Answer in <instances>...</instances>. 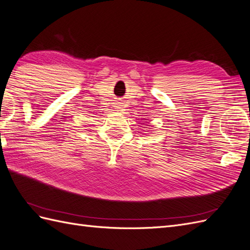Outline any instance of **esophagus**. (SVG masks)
I'll return each instance as SVG.
<instances>
[{
    "label": "esophagus",
    "mask_w": 250,
    "mask_h": 250,
    "mask_svg": "<svg viewBox=\"0 0 250 250\" xmlns=\"http://www.w3.org/2000/svg\"><path fill=\"white\" fill-rule=\"evenodd\" d=\"M114 107H116V109L120 110V109H122V104H121V103H117L116 106H114Z\"/></svg>",
    "instance_id": "34e87169"
}]
</instances>
